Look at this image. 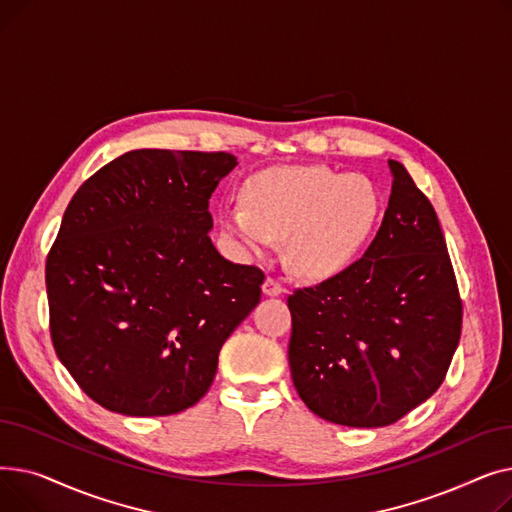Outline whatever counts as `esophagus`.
<instances>
[{
	"mask_svg": "<svg viewBox=\"0 0 512 512\" xmlns=\"http://www.w3.org/2000/svg\"><path fill=\"white\" fill-rule=\"evenodd\" d=\"M261 288H263L265 297H280V294L284 292L282 284H280L278 280H274V278H265V282H263Z\"/></svg>",
	"mask_w": 512,
	"mask_h": 512,
	"instance_id": "34e87169",
	"label": "esophagus"
}]
</instances>
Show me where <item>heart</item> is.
<instances>
[{"label":"heart","mask_w":512,"mask_h":512,"mask_svg":"<svg viewBox=\"0 0 512 512\" xmlns=\"http://www.w3.org/2000/svg\"><path fill=\"white\" fill-rule=\"evenodd\" d=\"M245 199L247 205L220 211L224 236L253 259L270 253L276 238H286V263L313 280L348 270L382 213L380 193L369 178L324 166L265 170L249 180Z\"/></svg>","instance_id":"heart-1"}]
</instances>
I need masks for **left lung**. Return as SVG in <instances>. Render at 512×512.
Wrapping results in <instances>:
<instances>
[{"mask_svg":"<svg viewBox=\"0 0 512 512\" xmlns=\"http://www.w3.org/2000/svg\"><path fill=\"white\" fill-rule=\"evenodd\" d=\"M365 255L288 297L294 388L317 417L384 427L432 396L461 338L463 305L438 215L400 161Z\"/></svg>","mask_w":512,"mask_h":512,"instance_id":"left-lung-1","label":"left lung"}]
</instances>
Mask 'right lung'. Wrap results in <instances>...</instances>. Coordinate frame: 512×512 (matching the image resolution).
<instances>
[{"instance_id":"1","label":"right lung","mask_w":512,"mask_h":512,"mask_svg":"<svg viewBox=\"0 0 512 512\" xmlns=\"http://www.w3.org/2000/svg\"><path fill=\"white\" fill-rule=\"evenodd\" d=\"M230 153L137 149L72 197L47 255L53 348L97 405L174 415L209 390L228 336L261 299L263 274L224 259L209 199Z\"/></svg>"}]
</instances>
